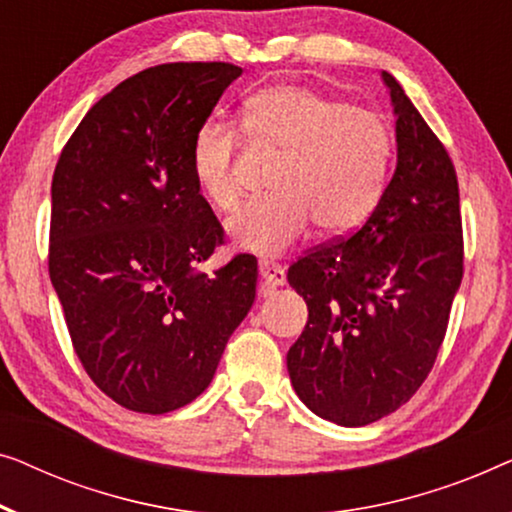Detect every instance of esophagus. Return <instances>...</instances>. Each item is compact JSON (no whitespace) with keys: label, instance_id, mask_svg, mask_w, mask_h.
Segmentation results:
<instances>
[{"label":"esophagus","instance_id":"esophagus-1","mask_svg":"<svg viewBox=\"0 0 512 512\" xmlns=\"http://www.w3.org/2000/svg\"><path fill=\"white\" fill-rule=\"evenodd\" d=\"M259 276H262L266 287H278L285 283V269L276 262H259Z\"/></svg>","mask_w":512,"mask_h":512}]
</instances>
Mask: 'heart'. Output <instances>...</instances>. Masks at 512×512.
Listing matches in <instances>:
<instances>
[{"mask_svg":"<svg viewBox=\"0 0 512 512\" xmlns=\"http://www.w3.org/2000/svg\"><path fill=\"white\" fill-rule=\"evenodd\" d=\"M243 125L257 143L283 155L273 197L246 208L229 234L241 248L278 257L311 234L343 236L362 227L383 199L394 157V136L383 115L297 83L255 92ZM241 132L204 122L194 134L192 169L220 213L241 208Z\"/></svg>","mask_w":512,"mask_h":512,"instance_id":"obj_1","label":"heart"}]
</instances>
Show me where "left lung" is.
I'll list each match as a JSON object with an SVG mask.
<instances>
[{"instance_id":"left-lung-1","label":"left lung","mask_w":512,"mask_h":512,"mask_svg":"<svg viewBox=\"0 0 512 512\" xmlns=\"http://www.w3.org/2000/svg\"><path fill=\"white\" fill-rule=\"evenodd\" d=\"M397 113L399 162L357 232L287 269L308 322L287 352L299 399L343 427L390 415L420 390L464 276L457 171L441 139L383 71Z\"/></svg>"}]
</instances>
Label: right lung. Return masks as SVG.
Returning <instances> with one entry per match:
<instances>
[{"mask_svg": "<svg viewBox=\"0 0 512 512\" xmlns=\"http://www.w3.org/2000/svg\"><path fill=\"white\" fill-rule=\"evenodd\" d=\"M241 71L143 69L92 106L55 164L48 273L71 345L92 383L136 413L197 399L255 301L253 255L199 271L225 229L192 169L194 134Z\"/></svg>", "mask_w": 512, "mask_h": 512, "instance_id": "obj_1", "label": "right lung"}]
</instances>
